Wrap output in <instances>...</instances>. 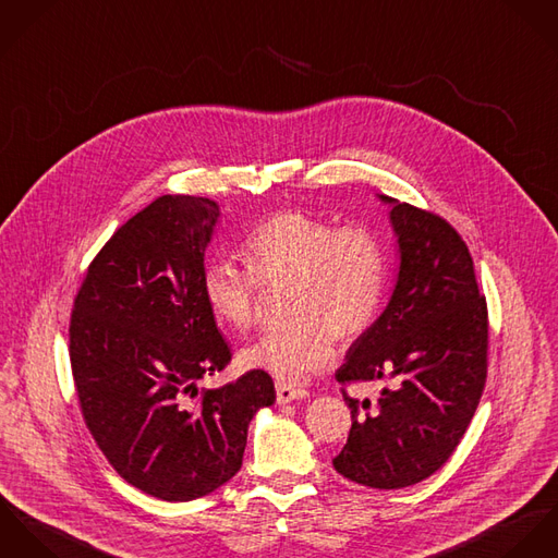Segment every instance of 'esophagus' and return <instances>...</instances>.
<instances>
[{
    "mask_svg": "<svg viewBox=\"0 0 558 558\" xmlns=\"http://www.w3.org/2000/svg\"><path fill=\"white\" fill-rule=\"evenodd\" d=\"M308 391L302 389V387H295L291 383H284V380H276V400L278 404H287V402H293V400H302L306 398Z\"/></svg>",
    "mask_w": 558,
    "mask_h": 558,
    "instance_id": "obj_1",
    "label": "esophagus"
}]
</instances>
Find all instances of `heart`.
<instances>
[{
  "instance_id": "b5f03b06",
  "label": "heart",
  "mask_w": 558,
  "mask_h": 558,
  "mask_svg": "<svg viewBox=\"0 0 558 558\" xmlns=\"http://www.w3.org/2000/svg\"><path fill=\"white\" fill-rule=\"evenodd\" d=\"M248 267L211 258L201 287L211 314L235 331L256 318L263 289L291 287L287 318L248 344L240 360L284 383H302L336 357V340L364 338L378 318L389 256L383 238L362 222L336 227L304 209H282L267 218L244 244Z\"/></svg>"
}]
</instances>
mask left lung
Returning <instances> with one entry per match:
<instances>
[{
  "instance_id": "1",
  "label": "left lung",
  "mask_w": 558,
  "mask_h": 558,
  "mask_svg": "<svg viewBox=\"0 0 558 558\" xmlns=\"http://www.w3.org/2000/svg\"><path fill=\"white\" fill-rule=\"evenodd\" d=\"M380 198L391 203L398 282L336 380L393 385L376 402L342 389L353 426L333 469L355 484L398 490L436 473L475 415L488 374V306L460 233L434 211Z\"/></svg>"
}]
</instances>
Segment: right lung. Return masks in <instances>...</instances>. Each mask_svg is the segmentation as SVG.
I'll return each mask as SVG.
<instances>
[{"label": "right lung", "mask_w": 558, "mask_h": 558, "mask_svg": "<svg viewBox=\"0 0 558 558\" xmlns=\"http://www.w3.org/2000/svg\"><path fill=\"white\" fill-rule=\"evenodd\" d=\"M218 203L165 194L94 256L70 316V366L85 426L120 477L162 500H194L244 460L250 420L276 400L265 371L218 389L231 349L205 302Z\"/></svg>", "instance_id": "1"}]
</instances>
